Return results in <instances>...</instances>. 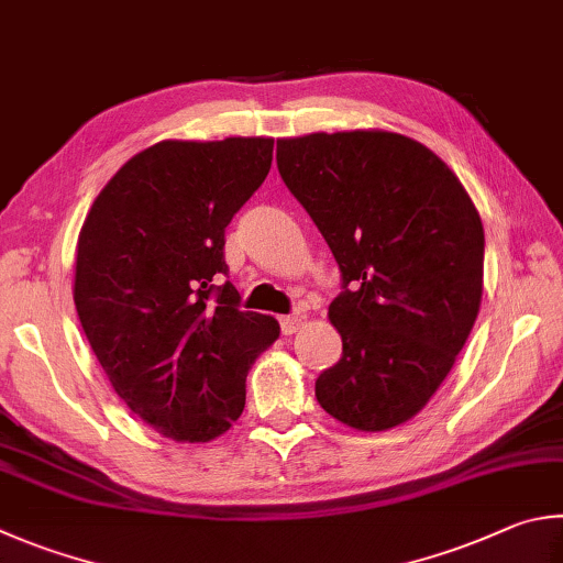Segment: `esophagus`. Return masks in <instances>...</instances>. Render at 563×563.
I'll use <instances>...</instances> for the list:
<instances>
[{
    "label": "esophagus",
    "instance_id": "obj_1",
    "mask_svg": "<svg viewBox=\"0 0 563 563\" xmlns=\"http://www.w3.org/2000/svg\"><path fill=\"white\" fill-rule=\"evenodd\" d=\"M300 324H302L300 314H285V317H280V330H283V334H295V332L300 330Z\"/></svg>",
    "mask_w": 563,
    "mask_h": 563
}]
</instances>
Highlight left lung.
Listing matches in <instances>:
<instances>
[{
  "label": "left lung",
  "mask_w": 563,
  "mask_h": 563,
  "mask_svg": "<svg viewBox=\"0 0 563 563\" xmlns=\"http://www.w3.org/2000/svg\"><path fill=\"white\" fill-rule=\"evenodd\" d=\"M278 172L342 275L330 320L342 356L314 382L327 413L386 431L453 369L483 298L485 231L441 157L396 132L278 140Z\"/></svg>",
  "instance_id": "1"
}]
</instances>
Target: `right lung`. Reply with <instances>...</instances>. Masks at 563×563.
Listing matches in <instances>:
<instances>
[{
	"label": "right lung",
	"mask_w": 563,
	"mask_h": 563,
	"mask_svg": "<svg viewBox=\"0 0 563 563\" xmlns=\"http://www.w3.org/2000/svg\"><path fill=\"white\" fill-rule=\"evenodd\" d=\"M273 162V140L157 142L90 207L76 310L118 396L157 433L207 443L246 406V376L278 340L227 280V227Z\"/></svg>",
	"instance_id": "obj_1"
}]
</instances>
